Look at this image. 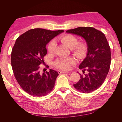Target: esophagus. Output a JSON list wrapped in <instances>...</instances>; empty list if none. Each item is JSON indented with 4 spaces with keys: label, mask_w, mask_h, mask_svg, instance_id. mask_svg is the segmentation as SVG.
I'll return each mask as SVG.
<instances>
[{
    "label": "esophagus",
    "mask_w": 122,
    "mask_h": 122,
    "mask_svg": "<svg viewBox=\"0 0 122 122\" xmlns=\"http://www.w3.org/2000/svg\"><path fill=\"white\" fill-rule=\"evenodd\" d=\"M68 72H65V71H58L59 74H62V73H68Z\"/></svg>",
    "instance_id": "esophagus-1"
}]
</instances>
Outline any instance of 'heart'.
<instances>
[{
  "label": "heart",
  "instance_id": "1",
  "mask_svg": "<svg viewBox=\"0 0 122 122\" xmlns=\"http://www.w3.org/2000/svg\"><path fill=\"white\" fill-rule=\"evenodd\" d=\"M60 40L67 46L70 48H71L73 53L76 57L78 58H82L86 54L87 48L86 44L83 43H78L77 39L74 36L72 35H66L60 38ZM56 47V43L54 40H53L48 45L47 49L50 53L54 52ZM75 62L73 58L71 57L64 58L58 59L54 62V66L56 68L61 70H68L71 68V65Z\"/></svg>",
  "mask_w": 122,
  "mask_h": 122
}]
</instances>
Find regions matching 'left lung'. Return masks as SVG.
<instances>
[{
	"mask_svg": "<svg viewBox=\"0 0 122 122\" xmlns=\"http://www.w3.org/2000/svg\"><path fill=\"white\" fill-rule=\"evenodd\" d=\"M66 32L81 36L87 44L86 56L79 66L84 75L79 74L80 80L73 86L81 93H91L103 84L109 72L111 51L107 40L102 32L92 27H79Z\"/></svg>",
	"mask_w": 122,
	"mask_h": 122,
	"instance_id": "obj_1",
	"label": "left lung"
}]
</instances>
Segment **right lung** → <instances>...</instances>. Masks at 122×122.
<instances>
[{
	"label": "right lung",
	"mask_w": 122,
	"mask_h": 122,
	"mask_svg": "<svg viewBox=\"0 0 122 122\" xmlns=\"http://www.w3.org/2000/svg\"><path fill=\"white\" fill-rule=\"evenodd\" d=\"M64 31L35 28L16 40L11 53V65L17 82L28 94L42 97L52 91L58 73L52 69L41 73L39 66L44 63L47 44Z\"/></svg>",
	"instance_id": "obj_1"
}]
</instances>
